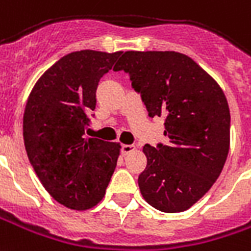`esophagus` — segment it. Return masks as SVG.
<instances>
[{
    "label": "esophagus",
    "instance_id": "esophagus-1",
    "mask_svg": "<svg viewBox=\"0 0 251 251\" xmlns=\"http://www.w3.org/2000/svg\"><path fill=\"white\" fill-rule=\"evenodd\" d=\"M133 151H134V145H127V144H126V145H122V147H121V152H122V155L124 156H126L127 153H130Z\"/></svg>",
    "mask_w": 251,
    "mask_h": 251
}]
</instances>
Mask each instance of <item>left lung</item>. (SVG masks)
<instances>
[{
	"mask_svg": "<svg viewBox=\"0 0 251 251\" xmlns=\"http://www.w3.org/2000/svg\"><path fill=\"white\" fill-rule=\"evenodd\" d=\"M114 71L129 75L148 115H164L167 144L144 145L138 175L144 200L167 213L183 212L208 192L229 150V108L219 84L175 51H126Z\"/></svg>",
	"mask_w": 251,
	"mask_h": 251,
	"instance_id": "1",
	"label": "left lung"
}]
</instances>
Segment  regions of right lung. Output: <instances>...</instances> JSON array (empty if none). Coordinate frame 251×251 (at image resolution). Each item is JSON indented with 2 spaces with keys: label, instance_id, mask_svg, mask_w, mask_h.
Returning <instances> with one entry per match:
<instances>
[{
  "label": "right lung",
  "instance_id": "right-lung-1",
  "mask_svg": "<svg viewBox=\"0 0 251 251\" xmlns=\"http://www.w3.org/2000/svg\"><path fill=\"white\" fill-rule=\"evenodd\" d=\"M121 54L71 52L45 72L28 98L23 118L28 159L45 189L66 208L95 206L117 166L120 144L85 134L98 84Z\"/></svg>",
  "mask_w": 251,
  "mask_h": 251
}]
</instances>
